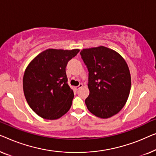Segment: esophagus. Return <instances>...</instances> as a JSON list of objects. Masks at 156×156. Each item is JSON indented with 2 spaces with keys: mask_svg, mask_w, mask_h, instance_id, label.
<instances>
[{
  "mask_svg": "<svg viewBox=\"0 0 156 156\" xmlns=\"http://www.w3.org/2000/svg\"><path fill=\"white\" fill-rule=\"evenodd\" d=\"M83 86V85L82 84V83H80V84H79V85H78V86L76 87V90H78V89H80V87H82Z\"/></svg>",
  "mask_w": 156,
  "mask_h": 156,
  "instance_id": "1",
  "label": "esophagus"
}]
</instances>
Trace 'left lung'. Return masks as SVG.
Returning a JSON list of instances; mask_svg holds the SVG:
<instances>
[{
	"label": "left lung",
	"instance_id": "left-lung-1",
	"mask_svg": "<svg viewBox=\"0 0 156 156\" xmlns=\"http://www.w3.org/2000/svg\"><path fill=\"white\" fill-rule=\"evenodd\" d=\"M89 72L87 108L96 117L107 119L124 107L131 90V75L124 58L115 50L100 46L80 51Z\"/></svg>",
	"mask_w": 156,
	"mask_h": 156
}]
</instances>
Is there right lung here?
<instances>
[{"label": "right lung", "mask_w": 156, "mask_h": 156, "mask_svg": "<svg viewBox=\"0 0 156 156\" xmlns=\"http://www.w3.org/2000/svg\"><path fill=\"white\" fill-rule=\"evenodd\" d=\"M80 50L49 49L39 54L26 68L23 91L37 115L54 120L71 108L74 94L68 84L66 67Z\"/></svg>", "instance_id": "add662e5"}]
</instances>
